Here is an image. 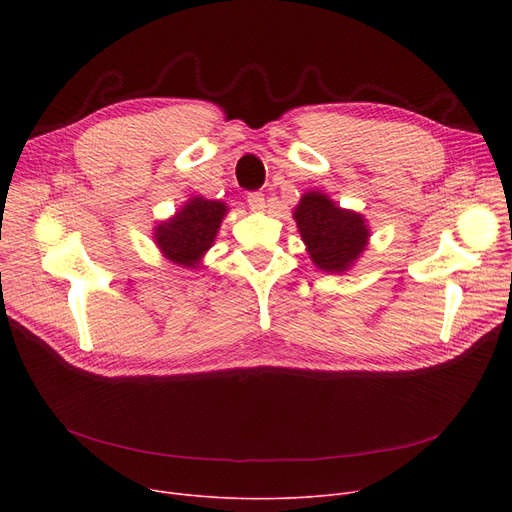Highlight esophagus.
<instances>
[{
    "instance_id": "obj_1",
    "label": "esophagus",
    "mask_w": 512,
    "mask_h": 512,
    "mask_svg": "<svg viewBox=\"0 0 512 512\" xmlns=\"http://www.w3.org/2000/svg\"><path fill=\"white\" fill-rule=\"evenodd\" d=\"M247 203H249V207H251L253 211H261V209L265 207V197H263V193L253 191V193L247 195Z\"/></svg>"
}]
</instances>
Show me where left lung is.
<instances>
[{
  "label": "left lung",
  "mask_w": 512,
  "mask_h": 512,
  "mask_svg": "<svg viewBox=\"0 0 512 512\" xmlns=\"http://www.w3.org/2000/svg\"><path fill=\"white\" fill-rule=\"evenodd\" d=\"M294 220L313 263L324 272L348 270L367 245L369 230L361 215L340 209L321 193H307L294 209Z\"/></svg>",
  "instance_id": "obj_1"
}]
</instances>
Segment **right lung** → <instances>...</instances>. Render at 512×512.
Returning a JSON list of instances; mask_svg holds the SVG:
<instances>
[{"instance_id":"obj_1","label":"right lung","mask_w":512,"mask_h":512,"mask_svg":"<svg viewBox=\"0 0 512 512\" xmlns=\"http://www.w3.org/2000/svg\"><path fill=\"white\" fill-rule=\"evenodd\" d=\"M226 205L195 197L188 201L170 222L157 226L155 242L170 261L186 267H197L203 253L213 245Z\"/></svg>"}]
</instances>
